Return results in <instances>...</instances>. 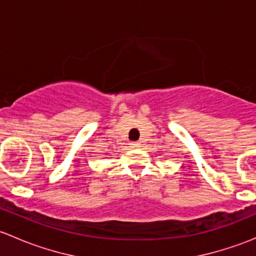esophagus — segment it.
Instances as JSON below:
<instances>
[{"instance_id": "esophagus-1", "label": "esophagus", "mask_w": 256, "mask_h": 256, "mask_svg": "<svg viewBox=\"0 0 256 256\" xmlns=\"http://www.w3.org/2000/svg\"><path fill=\"white\" fill-rule=\"evenodd\" d=\"M130 147H131V148H138V147H140V144H138V142H131Z\"/></svg>"}]
</instances>
